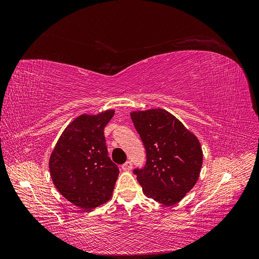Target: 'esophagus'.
<instances>
[{"mask_svg":"<svg viewBox=\"0 0 259 259\" xmlns=\"http://www.w3.org/2000/svg\"><path fill=\"white\" fill-rule=\"evenodd\" d=\"M122 169L123 170H126V171H128V170H131L132 169V162L131 161H126L125 162L123 165H122Z\"/></svg>","mask_w":259,"mask_h":259,"instance_id":"1","label":"esophagus"}]
</instances>
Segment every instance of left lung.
<instances>
[{"instance_id":"1","label":"left lung","mask_w":259,"mask_h":259,"mask_svg":"<svg viewBox=\"0 0 259 259\" xmlns=\"http://www.w3.org/2000/svg\"><path fill=\"white\" fill-rule=\"evenodd\" d=\"M146 149V164L133 170L148 198L173 205L197 183L202 166L198 138L164 109L131 113Z\"/></svg>"}]
</instances>
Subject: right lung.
I'll list each match as a JSON object with an SVG mask.
<instances>
[{
	"mask_svg": "<svg viewBox=\"0 0 259 259\" xmlns=\"http://www.w3.org/2000/svg\"><path fill=\"white\" fill-rule=\"evenodd\" d=\"M113 110L82 114L59 137L50 158L57 190L72 204L93 209L110 200L119 167L108 156L104 130Z\"/></svg>",
	"mask_w": 259,
	"mask_h": 259,
	"instance_id": "obj_1",
	"label": "right lung"
}]
</instances>
